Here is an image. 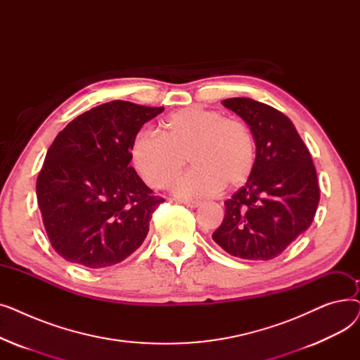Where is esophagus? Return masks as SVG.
I'll list each match as a JSON object with an SVG mask.
<instances>
[{
  "label": "esophagus",
  "mask_w": 360,
  "mask_h": 360,
  "mask_svg": "<svg viewBox=\"0 0 360 360\" xmlns=\"http://www.w3.org/2000/svg\"><path fill=\"white\" fill-rule=\"evenodd\" d=\"M182 204H185L186 207H190V209H197V207L201 205V201L198 200H181Z\"/></svg>",
  "instance_id": "1"
}]
</instances>
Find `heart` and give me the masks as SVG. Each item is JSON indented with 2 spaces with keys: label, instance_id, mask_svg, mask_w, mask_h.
Returning <instances> with one entry per match:
<instances>
[{
  "label": "heart",
  "instance_id": "obj_1",
  "mask_svg": "<svg viewBox=\"0 0 360 360\" xmlns=\"http://www.w3.org/2000/svg\"><path fill=\"white\" fill-rule=\"evenodd\" d=\"M162 136L141 129L129 147L139 175L151 186L167 188L182 172L186 156L194 169L174 186L184 197H204L220 188L242 186L255 166L250 128L214 109L182 108L162 122Z\"/></svg>",
  "mask_w": 360,
  "mask_h": 360
}]
</instances>
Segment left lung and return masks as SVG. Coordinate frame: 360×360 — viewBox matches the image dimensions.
<instances>
[{
  "label": "left lung",
  "mask_w": 360,
  "mask_h": 360,
  "mask_svg": "<svg viewBox=\"0 0 360 360\" xmlns=\"http://www.w3.org/2000/svg\"><path fill=\"white\" fill-rule=\"evenodd\" d=\"M221 103L250 127L255 166L247 184L224 201L213 240L233 257L269 261L311 226L319 202L316 170L285 113L250 98Z\"/></svg>",
  "instance_id": "left-lung-1"
}]
</instances>
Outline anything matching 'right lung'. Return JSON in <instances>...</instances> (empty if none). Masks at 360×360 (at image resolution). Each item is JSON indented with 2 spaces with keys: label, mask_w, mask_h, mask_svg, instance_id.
I'll list each match as a JSON object with an SVG mask.
<instances>
[{
  "label": "right lung",
  "mask_w": 360,
  "mask_h": 360,
  "mask_svg": "<svg viewBox=\"0 0 360 360\" xmlns=\"http://www.w3.org/2000/svg\"><path fill=\"white\" fill-rule=\"evenodd\" d=\"M163 110L112 101L72 120L48 148L36 197L52 248L64 259L106 269L140 248L163 198L129 166V147Z\"/></svg>",
  "instance_id": "right-lung-1"
}]
</instances>
